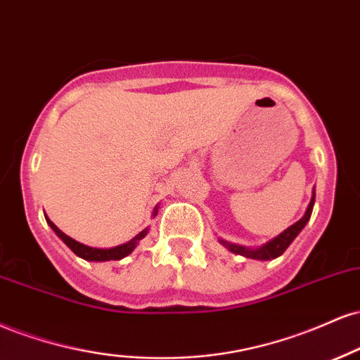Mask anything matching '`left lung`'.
<instances>
[{"instance_id":"1","label":"left lung","mask_w":360,"mask_h":360,"mask_svg":"<svg viewBox=\"0 0 360 360\" xmlns=\"http://www.w3.org/2000/svg\"><path fill=\"white\" fill-rule=\"evenodd\" d=\"M314 205H315V187H314V192H311L310 204H308L305 214H303V217L300 219V221L295 222L293 226H290L288 229L283 231L281 234H278L276 238H273L271 240H268V243L263 244V246H257V248L240 246V244L229 243V240L221 239V238H219V243H221L224 248L229 249L231 252H234V255L249 257V259H257V261L276 259L278 256H281L283 252H285L286 249H288L290 244L293 243L295 239H297V236L303 231V227L307 226L308 221H310L311 210H314Z\"/></svg>"}]
</instances>
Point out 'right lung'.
<instances>
[{"instance_id": "add662e5", "label": "right lung", "mask_w": 360, "mask_h": 360, "mask_svg": "<svg viewBox=\"0 0 360 360\" xmlns=\"http://www.w3.org/2000/svg\"><path fill=\"white\" fill-rule=\"evenodd\" d=\"M156 214H158V205H156L153 209V215H151V217H156ZM45 219H46V224L52 227V231L55 232V234H57L58 238H60L63 243L67 244V248L72 249V252H74V255H77L79 257H82V259H86V261H94V263H101V261H117V259H122V257L129 256L131 252L136 249L139 240L145 238V236L148 234V231H150V227H146V229H143L141 232H139V234L134 236L133 239L128 240V243L120 244V246H116V248L101 249V248L86 246V244H82V243H79V240L72 239L70 236L63 234V232L58 229V227L55 226V224L50 221L46 215H45Z\"/></svg>"}]
</instances>
